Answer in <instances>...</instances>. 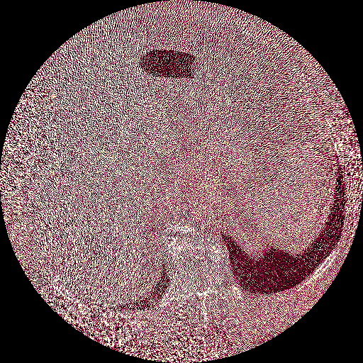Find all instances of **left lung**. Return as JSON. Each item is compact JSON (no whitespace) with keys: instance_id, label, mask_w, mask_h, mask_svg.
Listing matches in <instances>:
<instances>
[{"instance_id":"obj_1","label":"left lung","mask_w":363,"mask_h":363,"mask_svg":"<svg viewBox=\"0 0 363 363\" xmlns=\"http://www.w3.org/2000/svg\"><path fill=\"white\" fill-rule=\"evenodd\" d=\"M338 178L341 177L338 176ZM341 184L340 179H337ZM338 189V187H335ZM340 199L334 194V202L329 211L326 226L319 231L318 237L308 245L303 253L290 254L269 246L259 257H252L242 252L241 246L229 235H222L229 249L231 267L234 274L240 275V284L261 285L272 291L287 290L301 284L311 274L318 264L329 255L340 240Z\"/></svg>"}]
</instances>
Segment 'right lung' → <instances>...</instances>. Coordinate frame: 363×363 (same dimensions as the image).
<instances>
[{
  "label": "right lung",
  "instance_id": "right-lung-1",
  "mask_svg": "<svg viewBox=\"0 0 363 363\" xmlns=\"http://www.w3.org/2000/svg\"><path fill=\"white\" fill-rule=\"evenodd\" d=\"M167 286H169V277L165 274H161L160 281L157 282V285H155L153 291H152V296H149L147 298H140V299L132 301V302H126L125 305H122V308H149V306H153L154 302H155L157 299H160L161 296H164L165 289Z\"/></svg>",
  "mask_w": 363,
  "mask_h": 363
}]
</instances>
